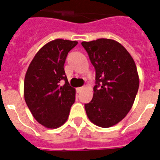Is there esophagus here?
I'll return each mask as SVG.
<instances>
[{
  "mask_svg": "<svg viewBox=\"0 0 160 160\" xmlns=\"http://www.w3.org/2000/svg\"><path fill=\"white\" fill-rule=\"evenodd\" d=\"M84 89V87H80V88H76V91L78 92H82Z\"/></svg>",
  "mask_w": 160,
  "mask_h": 160,
  "instance_id": "obj_1",
  "label": "esophagus"
}]
</instances>
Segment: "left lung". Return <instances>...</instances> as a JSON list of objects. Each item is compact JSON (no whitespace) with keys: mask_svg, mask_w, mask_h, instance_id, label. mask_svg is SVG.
Listing matches in <instances>:
<instances>
[{"mask_svg":"<svg viewBox=\"0 0 160 160\" xmlns=\"http://www.w3.org/2000/svg\"><path fill=\"white\" fill-rule=\"evenodd\" d=\"M96 70L93 97L84 105L93 124L108 128L118 124L132 108L139 86L134 59L118 42L99 38L82 42Z\"/></svg>","mask_w":160,"mask_h":160,"instance_id":"8db88e82","label":"left lung"}]
</instances>
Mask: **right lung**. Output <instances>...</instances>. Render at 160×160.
<instances>
[{
    "instance_id": "obj_1",
    "label": "right lung",
    "mask_w": 160,
    "mask_h": 160,
    "mask_svg": "<svg viewBox=\"0 0 160 160\" xmlns=\"http://www.w3.org/2000/svg\"><path fill=\"white\" fill-rule=\"evenodd\" d=\"M77 43L59 38L49 42L37 52L26 71L25 101L35 120L47 128L64 124L75 102L76 89L69 85L63 65Z\"/></svg>"
}]
</instances>
